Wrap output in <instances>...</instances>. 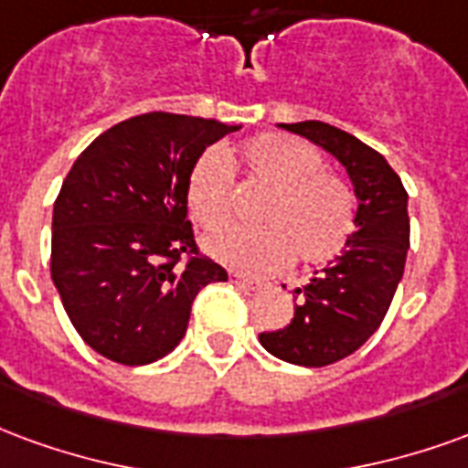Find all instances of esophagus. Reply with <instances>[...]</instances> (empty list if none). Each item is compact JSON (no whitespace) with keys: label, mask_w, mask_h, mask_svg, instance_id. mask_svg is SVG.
<instances>
[{"label":"esophagus","mask_w":468,"mask_h":468,"mask_svg":"<svg viewBox=\"0 0 468 468\" xmlns=\"http://www.w3.org/2000/svg\"><path fill=\"white\" fill-rule=\"evenodd\" d=\"M229 282H234V284L241 286V289H249V292H254V289L261 286V282H257V279H249V276L237 274V271H229Z\"/></svg>","instance_id":"1"}]
</instances>
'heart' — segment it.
Listing matches in <instances>:
<instances>
[{"label":"heart","instance_id":"b5f03b06","mask_svg":"<svg viewBox=\"0 0 468 468\" xmlns=\"http://www.w3.org/2000/svg\"><path fill=\"white\" fill-rule=\"evenodd\" d=\"M249 182L269 189L259 204L257 229L211 234L204 249L224 267L244 274L276 271L296 259L324 267L349 244L359 199L344 176L322 169V154L302 139L279 132L251 136L231 156ZM186 207L201 229L217 231L234 217L229 166L204 154L186 179Z\"/></svg>","mask_w":468,"mask_h":468}]
</instances>
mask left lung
<instances>
[{
    "label": "left lung",
    "mask_w": 468,
    "mask_h": 468,
    "mask_svg": "<svg viewBox=\"0 0 468 468\" xmlns=\"http://www.w3.org/2000/svg\"><path fill=\"white\" fill-rule=\"evenodd\" d=\"M282 126L346 166L359 219L342 257L296 289L294 319L284 329L259 334V342L289 364L329 367L359 349L387 316L407 264L409 194L387 159L356 136L324 122Z\"/></svg>",
    "instance_id": "obj_1"
}]
</instances>
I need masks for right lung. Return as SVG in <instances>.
<instances>
[{
  "instance_id": "add662e5",
  "label": "right lung",
  "mask_w": 468,
  "mask_h": 468,
  "mask_svg": "<svg viewBox=\"0 0 468 468\" xmlns=\"http://www.w3.org/2000/svg\"><path fill=\"white\" fill-rule=\"evenodd\" d=\"M239 126L149 112L99 134L54 201L52 282L91 349L142 367L182 342L194 296L227 271L199 254L186 179Z\"/></svg>"
}]
</instances>
